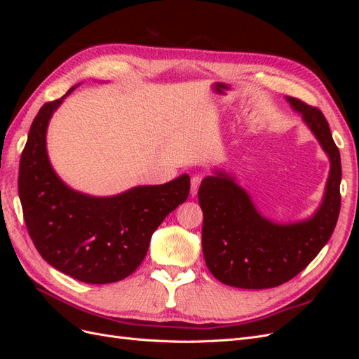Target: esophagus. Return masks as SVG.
Listing matches in <instances>:
<instances>
[{"instance_id": "obj_1", "label": "esophagus", "mask_w": 359, "mask_h": 359, "mask_svg": "<svg viewBox=\"0 0 359 359\" xmlns=\"http://www.w3.org/2000/svg\"><path fill=\"white\" fill-rule=\"evenodd\" d=\"M201 182H202V175H194L191 178V196H196L198 194Z\"/></svg>"}]
</instances>
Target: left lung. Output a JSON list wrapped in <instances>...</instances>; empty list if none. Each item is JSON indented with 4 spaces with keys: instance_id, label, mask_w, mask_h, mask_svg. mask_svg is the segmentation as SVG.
<instances>
[{
    "instance_id": "1",
    "label": "left lung",
    "mask_w": 359,
    "mask_h": 359,
    "mask_svg": "<svg viewBox=\"0 0 359 359\" xmlns=\"http://www.w3.org/2000/svg\"><path fill=\"white\" fill-rule=\"evenodd\" d=\"M287 102L330 156L327 191L310 220L276 224L256 211L248 194L226 173L203 178L198 191L203 257L211 274L227 286L269 289L286 283L319 255L339 220L341 163L330 124L318 107L295 97H287Z\"/></svg>"
}]
</instances>
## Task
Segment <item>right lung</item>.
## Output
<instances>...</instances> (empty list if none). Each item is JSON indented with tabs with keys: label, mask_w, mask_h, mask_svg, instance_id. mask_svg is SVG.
<instances>
[{
	"label": "right lung",
	"mask_w": 359,
	"mask_h": 359,
	"mask_svg": "<svg viewBox=\"0 0 359 359\" xmlns=\"http://www.w3.org/2000/svg\"><path fill=\"white\" fill-rule=\"evenodd\" d=\"M66 95L43 104L31 124L18 178L24 220L49 265L83 283H115L142 264L154 231L189 198L190 178L181 175L112 198L73 191L55 175L46 154L49 118Z\"/></svg>",
	"instance_id": "1"
}]
</instances>
